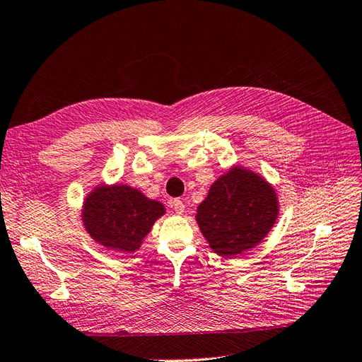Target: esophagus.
Returning a JSON list of instances; mask_svg holds the SVG:
<instances>
[{
    "label": "esophagus",
    "mask_w": 362,
    "mask_h": 362,
    "mask_svg": "<svg viewBox=\"0 0 362 362\" xmlns=\"http://www.w3.org/2000/svg\"><path fill=\"white\" fill-rule=\"evenodd\" d=\"M171 206L174 209V212H176L177 215H182L185 212V204H183L182 200H179V198H176V200H173Z\"/></svg>",
    "instance_id": "obj_1"
}]
</instances>
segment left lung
I'll return each instance as SVG.
<instances>
[{"label": "left lung", "instance_id": "left-lung-1", "mask_svg": "<svg viewBox=\"0 0 362 362\" xmlns=\"http://www.w3.org/2000/svg\"><path fill=\"white\" fill-rule=\"evenodd\" d=\"M279 214L278 195L263 176L235 165L219 176L198 204L195 221L218 255L226 259L259 245Z\"/></svg>", "mask_w": 362, "mask_h": 362}]
</instances>
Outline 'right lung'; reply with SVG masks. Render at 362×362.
<instances>
[{
    "mask_svg": "<svg viewBox=\"0 0 362 362\" xmlns=\"http://www.w3.org/2000/svg\"><path fill=\"white\" fill-rule=\"evenodd\" d=\"M165 214L160 202L127 185H96L81 211L90 238L107 250L132 254L141 247L156 221Z\"/></svg>",
    "mask_w": 362,
    "mask_h": 362,
    "instance_id": "add662e5",
    "label": "right lung"
}]
</instances>
